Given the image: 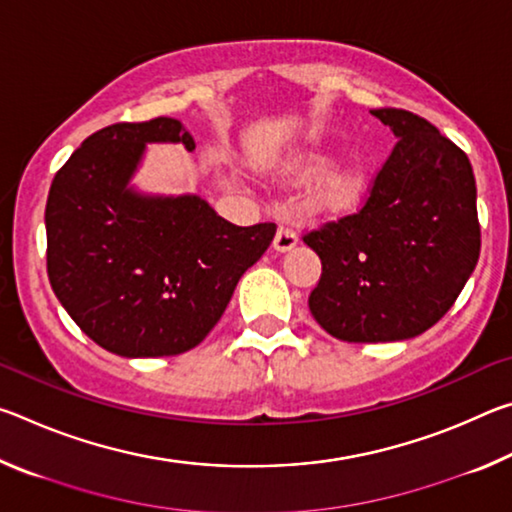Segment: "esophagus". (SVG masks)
<instances>
[{"label": "esophagus", "mask_w": 512, "mask_h": 512, "mask_svg": "<svg viewBox=\"0 0 512 512\" xmlns=\"http://www.w3.org/2000/svg\"><path fill=\"white\" fill-rule=\"evenodd\" d=\"M296 244H298L296 230H293L289 223H280V228H277L275 239H273L275 250H291Z\"/></svg>", "instance_id": "1"}]
</instances>
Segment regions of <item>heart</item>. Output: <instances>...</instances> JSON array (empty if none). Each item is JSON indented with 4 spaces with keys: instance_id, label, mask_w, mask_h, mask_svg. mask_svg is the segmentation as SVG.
I'll use <instances>...</instances> for the list:
<instances>
[{
    "instance_id": "b5f03b06",
    "label": "heart",
    "mask_w": 512,
    "mask_h": 512,
    "mask_svg": "<svg viewBox=\"0 0 512 512\" xmlns=\"http://www.w3.org/2000/svg\"><path fill=\"white\" fill-rule=\"evenodd\" d=\"M325 167V160L323 158H314L309 162L307 171L314 173L320 171ZM359 187H361V176L357 171H345L341 176H336L334 180H329V185L325 187L323 192V203L327 207H332V210H343V207H348L354 198L359 194Z\"/></svg>"
}]
</instances>
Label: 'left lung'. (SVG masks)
<instances>
[{
	"label": "left lung",
	"mask_w": 512,
	"mask_h": 512,
	"mask_svg": "<svg viewBox=\"0 0 512 512\" xmlns=\"http://www.w3.org/2000/svg\"><path fill=\"white\" fill-rule=\"evenodd\" d=\"M397 142L357 212L302 235L323 264L309 309L348 343L427 332L463 291L481 253L476 183L463 149L420 115L370 110Z\"/></svg>",
	"instance_id": "left-lung-1"
}]
</instances>
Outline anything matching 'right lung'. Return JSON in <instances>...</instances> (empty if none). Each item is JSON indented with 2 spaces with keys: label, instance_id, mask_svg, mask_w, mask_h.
<instances>
[{
  "label": "right lung",
  "instance_id": "right-lung-1",
  "mask_svg": "<svg viewBox=\"0 0 512 512\" xmlns=\"http://www.w3.org/2000/svg\"><path fill=\"white\" fill-rule=\"evenodd\" d=\"M146 142L196 149L171 117L101 128L56 171L45 210L60 305L103 350L133 359L196 348L275 237V223L241 228L198 196L126 189Z\"/></svg>",
  "mask_w": 512,
  "mask_h": 512
}]
</instances>
